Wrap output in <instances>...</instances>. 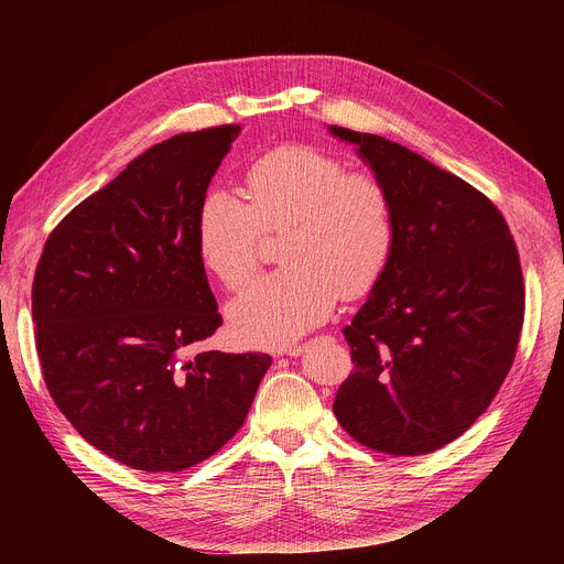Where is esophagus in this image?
<instances>
[{"label":"esophagus","mask_w":564,"mask_h":564,"mask_svg":"<svg viewBox=\"0 0 564 564\" xmlns=\"http://www.w3.org/2000/svg\"><path fill=\"white\" fill-rule=\"evenodd\" d=\"M305 346H290V348H281L276 350V355H288V357H299L303 352Z\"/></svg>","instance_id":"esophagus-1"}]
</instances>
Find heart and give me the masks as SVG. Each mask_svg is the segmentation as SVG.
Masks as SVG:
<instances>
[{
    "mask_svg": "<svg viewBox=\"0 0 564 564\" xmlns=\"http://www.w3.org/2000/svg\"><path fill=\"white\" fill-rule=\"evenodd\" d=\"M281 268L257 279L229 305L238 341L281 348L324 321L339 294H368L394 250V203L372 174L348 172L341 158L305 144L274 149L248 172V203L209 189L196 216L203 263L227 290L259 265L265 231H279Z\"/></svg>",
    "mask_w": 564,
    "mask_h": 564,
    "instance_id": "obj_1",
    "label": "heart"
}]
</instances>
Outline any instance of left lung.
Returning a JSON list of instances; mask_svg holds the SVG:
<instances>
[{"label":"left lung","mask_w":564,"mask_h":564,"mask_svg":"<svg viewBox=\"0 0 564 564\" xmlns=\"http://www.w3.org/2000/svg\"><path fill=\"white\" fill-rule=\"evenodd\" d=\"M394 203V250L344 337L333 411L359 444L424 455L468 431L516 359L524 283L500 209L406 147L330 124Z\"/></svg>","instance_id":"1"}]
</instances>
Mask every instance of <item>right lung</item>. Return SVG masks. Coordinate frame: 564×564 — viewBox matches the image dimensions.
<instances>
[{
    "instance_id": "right-lung-1",
    "label": "right lung",
    "mask_w": 564,
    "mask_h": 564,
    "mask_svg": "<svg viewBox=\"0 0 564 564\" xmlns=\"http://www.w3.org/2000/svg\"><path fill=\"white\" fill-rule=\"evenodd\" d=\"M238 124L153 144L48 234L33 279L46 388L91 446L147 473L212 457L272 357L192 352L223 324L196 216Z\"/></svg>"
}]
</instances>
